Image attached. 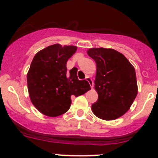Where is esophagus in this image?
Listing matches in <instances>:
<instances>
[{
    "mask_svg": "<svg viewBox=\"0 0 158 158\" xmlns=\"http://www.w3.org/2000/svg\"><path fill=\"white\" fill-rule=\"evenodd\" d=\"M85 80L87 81L88 82H89V85H90V86H91V88H92V89H93V85H94V83H93V79H92V78H91V77L86 76Z\"/></svg>",
    "mask_w": 158,
    "mask_h": 158,
    "instance_id": "esophagus-1",
    "label": "esophagus"
}]
</instances>
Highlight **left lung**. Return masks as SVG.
Wrapping results in <instances>:
<instances>
[{"mask_svg": "<svg viewBox=\"0 0 158 158\" xmlns=\"http://www.w3.org/2000/svg\"><path fill=\"white\" fill-rule=\"evenodd\" d=\"M88 54L96 63L95 89L98 100L92 110L104 120L119 118L129 110L138 93L135 68L113 49L92 48Z\"/></svg>", "mask_w": 158, "mask_h": 158, "instance_id": "1", "label": "left lung"}]
</instances>
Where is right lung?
I'll list each match as a JSON object with an SVG mask.
<instances>
[{"label": "right lung", "mask_w": 158, "mask_h": 158, "mask_svg": "<svg viewBox=\"0 0 158 158\" xmlns=\"http://www.w3.org/2000/svg\"><path fill=\"white\" fill-rule=\"evenodd\" d=\"M75 46H49L35 55L27 73L29 96L43 115L55 117L69 109L71 96L85 94L90 89L87 81H81L77 71L67 73L66 62L76 52Z\"/></svg>", "instance_id": "obj_1"}]
</instances>
